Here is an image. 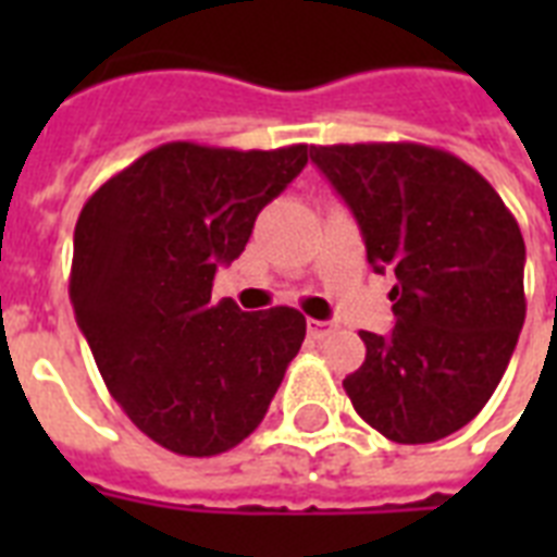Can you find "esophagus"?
Segmentation results:
<instances>
[{"instance_id": "34e87169", "label": "esophagus", "mask_w": 557, "mask_h": 557, "mask_svg": "<svg viewBox=\"0 0 557 557\" xmlns=\"http://www.w3.org/2000/svg\"><path fill=\"white\" fill-rule=\"evenodd\" d=\"M306 330H309V338L323 341L326 335H332V332H335V323H332V321H314V318H309V321H306Z\"/></svg>"}]
</instances>
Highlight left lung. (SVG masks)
Wrapping results in <instances>:
<instances>
[{"label":"left lung","instance_id":"8db88e82","mask_svg":"<svg viewBox=\"0 0 557 557\" xmlns=\"http://www.w3.org/2000/svg\"><path fill=\"white\" fill-rule=\"evenodd\" d=\"M347 201L372 271H393L396 326L361 332L344 379L370 428L424 445L466 428L500 384L527 318L518 219L466 161L424 144L309 147Z\"/></svg>","mask_w":557,"mask_h":557}]
</instances>
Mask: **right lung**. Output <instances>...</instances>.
I'll list each match as a JSON object with an SVG mask.
<instances>
[{
	"label": "right lung",
	"mask_w": 557,
	"mask_h": 557,
	"mask_svg": "<svg viewBox=\"0 0 557 557\" xmlns=\"http://www.w3.org/2000/svg\"><path fill=\"white\" fill-rule=\"evenodd\" d=\"M309 147L227 150L170 141L91 193L74 227V318L133 424L182 457L251 436L306 318L243 312L210 288L245 251L253 219L306 168Z\"/></svg>",
	"instance_id": "add662e5"
}]
</instances>
